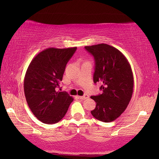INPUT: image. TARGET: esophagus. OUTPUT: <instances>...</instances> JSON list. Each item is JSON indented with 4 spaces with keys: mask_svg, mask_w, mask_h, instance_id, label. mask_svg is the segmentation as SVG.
<instances>
[{
    "mask_svg": "<svg viewBox=\"0 0 159 159\" xmlns=\"http://www.w3.org/2000/svg\"><path fill=\"white\" fill-rule=\"evenodd\" d=\"M79 98L80 99H88V98H89V96H88V95H84L83 96H79Z\"/></svg>",
    "mask_w": 159,
    "mask_h": 159,
    "instance_id": "esophagus-1",
    "label": "esophagus"
}]
</instances>
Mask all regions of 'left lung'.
I'll list each match as a JSON object with an SVG mask.
<instances>
[{"label":"left lung","mask_w":159,"mask_h":159,"mask_svg":"<svg viewBox=\"0 0 159 159\" xmlns=\"http://www.w3.org/2000/svg\"><path fill=\"white\" fill-rule=\"evenodd\" d=\"M85 49L95 59L93 81L100 83L102 90L100 95L90 97L97 103L91 114L100 121L111 122L125 111L133 95L131 66L123 53L109 45H94Z\"/></svg>","instance_id":"obj_1"}]
</instances>
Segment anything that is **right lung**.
Wrapping results in <instances>:
<instances>
[{"label":"right lung","instance_id":"right-lung-1","mask_svg":"<svg viewBox=\"0 0 159 159\" xmlns=\"http://www.w3.org/2000/svg\"><path fill=\"white\" fill-rule=\"evenodd\" d=\"M76 47L49 48L39 52L26 70L24 90L29 107L38 119L46 124L60 121L74 98L60 87L66 65Z\"/></svg>","mask_w":159,"mask_h":159}]
</instances>
